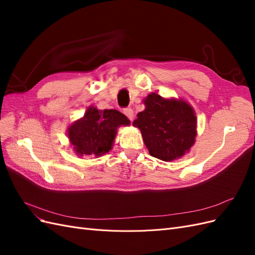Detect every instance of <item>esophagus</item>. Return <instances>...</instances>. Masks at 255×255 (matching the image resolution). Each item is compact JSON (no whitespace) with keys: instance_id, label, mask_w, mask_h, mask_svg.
<instances>
[{"instance_id":"34e87169","label":"esophagus","mask_w":255,"mask_h":255,"mask_svg":"<svg viewBox=\"0 0 255 255\" xmlns=\"http://www.w3.org/2000/svg\"><path fill=\"white\" fill-rule=\"evenodd\" d=\"M123 114H125L130 121L134 120V112H133L132 109H126V110H123Z\"/></svg>"}]
</instances>
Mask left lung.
<instances>
[{
  "label": "left lung",
  "mask_w": 255,
  "mask_h": 255,
  "mask_svg": "<svg viewBox=\"0 0 255 255\" xmlns=\"http://www.w3.org/2000/svg\"><path fill=\"white\" fill-rule=\"evenodd\" d=\"M133 126L140 129L150 155L164 161L183 157L196 142L197 116L183 99H165L152 92Z\"/></svg>",
  "instance_id": "1"
}]
</instances>
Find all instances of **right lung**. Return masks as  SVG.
Wrapping results in <instances>:
<instances>
[{
  "label": "right lung",
  "instance_id": "add662e5",
  "mask_svg": "<svg viewBox=\"0 0 255 255\" xmlns=\"http://www.w3.org/2000/svg\"><path fill=\"white\" fill-rule=\"evenodd\" d=\"M129 123L118 111H101L91 105L82 118L68 127L67 136L76 155L99 157L113 149L117 128Z\"/></svg>",
  "mask_w": 255,
  "mask_h": 255
}]
</instances>
